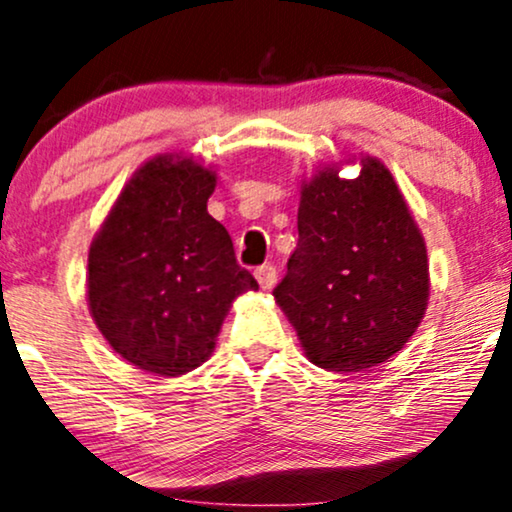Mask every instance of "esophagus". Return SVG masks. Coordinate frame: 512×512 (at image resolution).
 <instances>
[{"label": "esophagus", "mask_w": 512, "mask_h": 512, "mask_svg": "<svg viewBox=\"0 0 512 512\" xmlns=\"http://www.w3.org/2000/svg\"><path fill=\"white\" fill-rule=\"evenodd\" d=\"M255 278L257 283H260L262 290H271L276 285V269L271 267V264H264V267H257L255 269Z\"/></svg>", "instance_id": "1"}]
</instances>
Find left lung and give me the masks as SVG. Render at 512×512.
I'll return each instance as SVG.
<instances>
[{
    "label": "left lung",
    "instance_id": "obj_1",
    "mask_svg": "<svg viewBox=\"0 0 512 512\" xmlns=\"http://www.w3.org/2000/svg\"><path fill=\"white\" fill-rule=\"evenodd\" d=\"M359 161L346 181L338 170ZM299 241L274 290L309 363L363 372L395 356L431 297L426 241L391 170L374 156L325 163L299 187Z\"/></svg>",
    "mask_w": 512,
    "mask_h": 512
}]
</instances>
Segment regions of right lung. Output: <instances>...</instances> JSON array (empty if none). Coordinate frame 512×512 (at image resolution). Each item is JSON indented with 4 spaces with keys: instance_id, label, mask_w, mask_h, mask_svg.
<instances>
[{
    "instance_id": "obj_1",
    "label": "right lung",
    "mask_w": 512,
    "mask_h": 512,
    "mask_svg": "<svg viewBox=\"0 0 512 512\" xmlns=\"http://www.w3.org/2000/svg\"><path fill=\"white\" fill-rule=\"evenodd\" d=\"M217 170L156 154L131 175L88 248V311L121 358L180 377L213 356L243 292L257 290L227 229L208 215Z\"/></svg>"
}]
</instances>
